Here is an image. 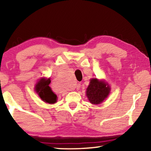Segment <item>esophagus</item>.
Listing matches in <instances>:
<instances>
[{
    "label": "esophagus",
    "instance_id": "1",
    "mask_svg": "<svg viewBox=\"0 0 151 151\" xmlns=\"http://www.w3.org/2000/svg\"><path fill=\"white\" fill-rule=\"evenodd\" d=\"M76 89H79L81 88V84H76Z\"/></svg>",
    "mask_w": 151,
    "mask_h": 151
}]
</instances>
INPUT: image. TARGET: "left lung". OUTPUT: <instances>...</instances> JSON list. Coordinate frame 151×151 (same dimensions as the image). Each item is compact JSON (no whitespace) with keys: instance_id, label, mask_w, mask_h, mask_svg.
Listing matches in <instances>:
<instances>
[{"instance_id":"left-lung-1","label":"left lung","mask_w":151,"mask_h":151,"mask_svg":"<svg viewBox=\"0 0 151 151\" xmlns=\"http://www.w3.org/2000/svg\"><path fill=\"white\" fill-rule=\"evenodd\" d=\"M110 91V86L104 81L91 78L90 84L86 88V95L91 103L99 104L109 96Z\"/></svg>"}]
</instances>
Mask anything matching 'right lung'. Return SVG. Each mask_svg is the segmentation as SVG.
<instances>
[{"mask_svg":"<svg viewBox=\"0 0 151 151\" xmlns=\"http://www.w3.org/2000/svg\"><path fill=\"white\" fill-rule=\"evenodd\" d=\"M50 78H42L36 84L35 91L42 100L47 103L54 104L57 103V96L49 86Z\"/></svg>","mask_w":151,"mask_h":151,"instance_id":"right-lung-1","label":"right lung"}]
</instances>
